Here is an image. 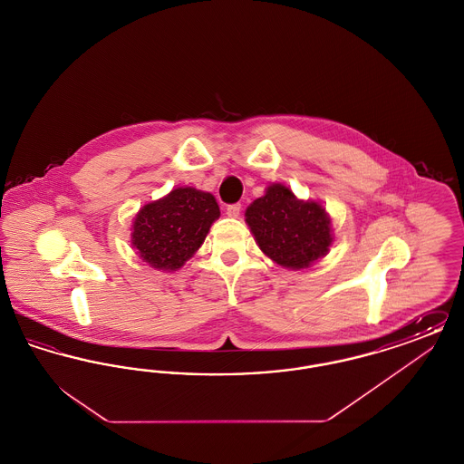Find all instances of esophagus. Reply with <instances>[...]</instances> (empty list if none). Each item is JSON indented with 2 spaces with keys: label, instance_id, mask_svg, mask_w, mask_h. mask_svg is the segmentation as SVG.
<instances>
[{
  "label": "esophagus",
  "instance_id": "obj_1",
  "mask_svg": "<svg viewBox=\"0 0 464 464\" xmlns=\"http://www.w3.org/2000/svg\"><path fill=\"white\" fill-rule=\"evenodd\" d=\"M240 212H242V205H240V203L227 205V208H226V214H227L229 218H238V216H240Z\"/></svg>",
  "mask_w": 464,
  "mask_h": 464
}]
</instances>
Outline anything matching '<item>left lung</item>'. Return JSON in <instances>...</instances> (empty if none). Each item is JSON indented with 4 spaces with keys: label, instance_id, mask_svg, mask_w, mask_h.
<instances>
[{
    "label": "left lung",
    "instance_id": "8db88e82",
    "mask_svg": "<svg viewBox=\"0 0 464 464\" xmlns=\"http://www.w3.org/2000/svg\"><path fill=\"white\" fill-rule=\"evenodd\" d=\"M245 222L266 256L288 269L309 267L327 256L334 242L322 203L295 198L284 184L267 186L265 197L245 210Z\"/></svg>",
    "mask_w": 464,
    "mask_h": 464
}]
</instances>
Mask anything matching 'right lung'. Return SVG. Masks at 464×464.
Instances as JSON below:
<instances>
[{"mask_svg": "<svg viewBox=\"0 0 464 464\" xmlns=\"http://www.w3.org/2000/svg\"><path fill=\"white\" fill-rule=\"evenodd\" d=\"M219 216L214 195L195 188H176L137 212L132 246L151 267L177 271L195 256Z\"/></svg>", "mask_w": 464, "mask_h": 464, "instance_id": "add662e5", "label": "right lung"}]
</instances>
